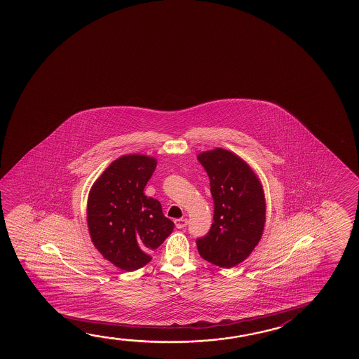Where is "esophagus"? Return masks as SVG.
Masks as SVG:
<instances>
[{"mask_svg": "<svg viewBox=\"0 0 359 359\" xmlns=\"http://www.w3.org/2000/svg\"><path fill=\"white\" fill-rule=\"evenodd\" d=\"M174 222L177 229H184L188 225V219H177V220H174Z\"/></svg>", "mask_w": 359, "mask_h": 359, "instance_id": "34e87169", "label": "esophagus"}]
</instances>
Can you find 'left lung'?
Segmentation results:
<instances>
[{"mask_svg":"<svg viewBox=\"0 0 359 359\" xmlns=\"http://www.w3.org/2000/svg\"><path fill=\"white\" fill-rule=\"evenodd\" d=\"M198 160L210 179L214 222L196 245L203 259L230 269L248 259L264 233L265 194L262 184L245 160L230 150L203 151Z\"/></svg>","mask_w":359,"mask_h":359,"instance_id":"1","label":"left lung"}]
</instances>
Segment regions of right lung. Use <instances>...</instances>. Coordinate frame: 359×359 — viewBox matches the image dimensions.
<instances>
[{
	"label": "right lung",
	"mask_w": 359,
	"mask_h": 359,
	"mask_svg": "<svg viewBox=\"0 0 359 359\" xmlns=\"http://www.w3.org/2000/svg\"><path fill=\"white\" fill-rule=\"evenodd\" d=\"M156 168L149 155L128 154L111 163L89 190L87 224L94 248L124 271L138 270L164 243L174 222L159 201L144 194Z\"/></svg>",
	"instance_id": "add662e5"
}]
</instances>
